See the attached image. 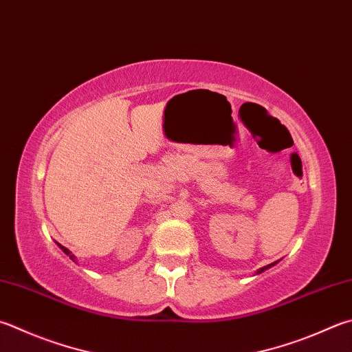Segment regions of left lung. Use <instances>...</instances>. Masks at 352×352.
Masks as SVG:
<instances>
[{
  "label": "left lung",
  "mask_w": 352,
  "mask_h": 352,
  "mask_svg": "<svg viewBox=\"0 0 352 352\" xmlns=\"http://www.w3.org/2000/svg\"><path fill=\"white\" fill-rule=\"evenodd\" d=\"M279 262V261H276V262H273V263H270V265H267V267H262V268H258L257 271H256V274H261V273H263V271H267L268 268H271V267H274V265Z\"/></svg>",
  "instance_id": "obj_1"
}]
</instances>
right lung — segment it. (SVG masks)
<instances>
[{
	"label": "right lung",
	"instance_id": "add662e5",
	"mask_svg": "<svg viewBox=\"0 0 352 352\" xmlns=\"http://www.w3.org/2000/svg\"><path fill=\"white\" fill-rule=\"evenodd\" d=\"M56 245H58V247H59V248H61V250L64 251V253H65V254H67V256H69V257L72 258V261H73V262H76V257H75V254H73V253H72V251H70V250H67V248H65V247H63V245H61V243H58V242H56Z\"/></svg>",
	"mask_w": 352,
	"mask_h": 352
}]
</instances>
